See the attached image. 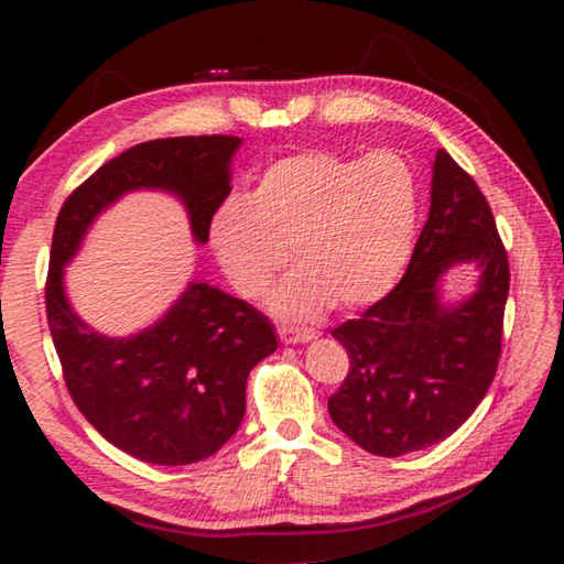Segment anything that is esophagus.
I'll return each instance as SVG.
<instances>
[{"label":"esophagus","mask_w":564,"mask_h":564,"mask_svg":"<svg viewBox=\"0 0 564 564\" xmlns=\"http://www.w3.org/2000/svg\"><path fill=\"white\" fill-rule=\"evenodd\" d=\"M279 336L285 343V346H299V343H308L316 338V330H299V328H289V326H281L279 328Z\"/></svg>","instance_id":"34e87169"}]
</instances>
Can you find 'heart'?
Returning <instances> with one entry per match:
<instances>
[{"label": "heart", "mask_w": 564, "mask_h": 564, "mask_svg": "<svg viewBox=\"0 0 564 564\" xmlns=\"http://www.w3.org/2000/svg\"><path fill=\"white\" fill-rule=\"evenodd\" d=\"M420 218L417 171L398 151L366 159L313 149L263 171L208 224V243L243 299L265 293L285 261L299 265L271 293L283 321H313L333 303L362 308L403 275Z\"/></svg>", "instance_id": "obj_1"}]
</instances>
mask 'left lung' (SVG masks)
<instances>
[{
	"label": "left lung",
	"mask_w": 564,
	"mask_h": 564,
	"mask_svg": "<svg viewBox=\"0 0 564 564\" xmlns=\"http://www.w3.org/2000/svg\"><path fill=\"white\" fill-rule=\"evenodd\" d=\"M457 264L478 271L460 302L442 299ZM510 291L508 253L488 198L447 151L433 161L431 214L408 271L386 299L333 330L348 350V376L328 413L362 451L398 457L453 435L498 370Z\"/></svg>",
	"instance_id": "8db88e82"
}]
</instances>
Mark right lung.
Masks as SVG:
<instances>
[{"instance_id": "1", "label": "right lung", "mask_w": 564, "mask_h": 564, "mask_svg": "<svg viewBox=\"0 0 564 564\" xmlns=\"http://www.w3.org/2000/svg\"><path fill=\"white\" fill-rule=\"evenodd\" d=\"M238 137H176L131 147L66 198L56 216L46 321L69 395L101 437L137 460L188 465L212 457L246 413V380L279 348L271 321L206 281H188L164 316L131 336H107L76 316L64 269L94 221L131 191H164L186 208L191 236L231 194Z\"/></svg>"}]
</instances>
